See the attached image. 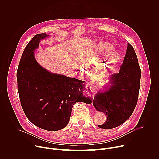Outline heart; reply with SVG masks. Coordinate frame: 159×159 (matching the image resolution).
I'll list each match as a JSON object with an SVG mask.
<instances>
[{
	"label": "heart",
	"instance_id": "1",
	"mask_svg": "<svg viewBox=\"0 0 159 159\" xmlns=\"http://www.w3.org/2000/svg\"><path fill=\"white\" fill-rule=\"evenodd\" d=\"M100 50L103 53H106L112 50V47L109 43H102L100 44ZM120 60V54L116 51H111L107 57V63L110 66H114Z\"/></svg>",
	"mask_w": 159,
	"mask_h": 159
}]
</instances>
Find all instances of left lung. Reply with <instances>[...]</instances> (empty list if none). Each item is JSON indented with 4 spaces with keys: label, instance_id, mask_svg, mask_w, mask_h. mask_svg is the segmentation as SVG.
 I'll list each match as a JSON object with an SVG mask.
<instances>
[{
    "label": "left lung",
    "instance_id": "1",
    "mask_svg": "<svg viewBox=\"0 0 159 159\" xmlns=\"http://www.w3.org/2000/svg\"><path fill=\"white\" fill-rule=\"evenodd\" d=\"M141 69L133 47L128 43L126 55L120 72L111 75L110 87L104 93H98L94 98L95 108L107 116L101 128H116L132 115L137 104L140 87Z\"/></svg>",
    "mask_w": 159,
    "mask_h": 159
}]
</instances>
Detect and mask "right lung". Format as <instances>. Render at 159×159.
I'll use <instances>...</instances> for the list:
<instances>
[{"label":"right lung","instance_id":"add662e5","mask_svg":"<svg viewBox=\"0 0 159 159\" xmlns=\"http://www.w3.org/2000/svg\"><path fill=\"white\" fill-rule=\"evenodd\" d=\"M47 36L38 34L26 45L17 68V90L28 119L41 129L55 131L67 125L75 102L91 103L93 99L84 81L52 74L37 63L33 52Z\"/></svg>","mask_w":159,"mask_h":159}]
</instances>
